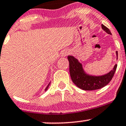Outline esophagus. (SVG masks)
<instances>
[{"label":"esophagus","instance_id":"esophagus-1","mask_svg":"<svg viewBox=\"0 0 126 126\" xmlns=\"http://www.w3.org/2000/svg\"><path fill=\"white\" fill-rule=\"evenodd\" d=\"M69 53H70L69 51V50H66V49H65V50L63 51L62 52L61 54H62V57H66V56H67V55H68Z\"/></svg>","mask_w":126,"mask_h":126}]
</instances>
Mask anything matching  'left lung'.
I'll return each instance as SVG.
<instances>
[{"label": "left lung", "mask_w": 126, "mask_h": 126, "mask_svg": "<svg viewBox=\"0 0 126 126\" xmlns=\"http://www.w3.org/2000/svg\"><path fill=\"white\" fill-rule=\"evenodd\" d=\"M102 29L109 34H112L108 28L102 24ZM117 60L118 59V52L116 51ZM69 62V72L72 80L74 84L78 88L84 90H94L100 89L107 85L112 79L117 69L115 64L112 70L107 74L102 75H93L85 72L82 63L73 56H67Z\"/></svg>", "instance_id": "obj_1"}]
</instances>
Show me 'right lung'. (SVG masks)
Masks as SVG:
<instances>
[{"label":"right lung","instance_id":"1","mask_svg":"<svg viewBox=\"0 0 126 126\" xmlns=\"http://www.w3.org/2000/svg\"><path fill=\"white\" fill-rule=\"evenodd\" d=\"M50 83H51V82H49V84H48V85H47V86L46 87V88H45V92H46V91L47 90H48V87H49V85H50Z\"/></svg>","mask_w":126,"mask_h":126}]
</instances>
